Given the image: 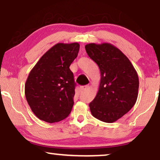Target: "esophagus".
<instances>
[{"instance_id":"34e87169","label":"esophagus","mask_w":160,"mask_h":160,"mask_svg":"<svg viewBox=\"0 0 160 160\" xmlns=\"http://www.w3.org/2000/svg\"><path fill=\"white\" fill-rule=\"evenodd\" d=\"M87 88H88V86H80V91H84L87 90Z\"/></svg>"}]
</instances>
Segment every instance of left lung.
Segmentation results:
<instances>
[{
	"instance_id": "8db88e82",
	"label": "left lung",
	"mask_w": 160,
	"mask_h": 160,
	"mask_svg": "<svg viewBox=\"0 0 160 160\" xmlns=\"http://www.w3.org/2000/svg\"><path fill=\"white\" fill-rule=\"evenodd\" d=\"M85 48L101 73L99 90L89 104L91 114L104 122H115L128 112L137 101V72L126 55L111 44L91 43Z\"/></svg>"
}]
</instances>
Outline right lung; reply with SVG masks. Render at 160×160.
<instances>
[{"instance_id":"1","label":"right lung","mask_w":160,"mask_h":160,"mask_svg":"<svg viewBox=\"0 0 160 160\" xmlns=\"http://www.w3.org/2000/svg\"><path fill=\"white\" fill-rule=\"evenodd\" d=\"M79 49L78 42L55 44L30 72L25 95L32 112L40 120L58 122L71 112L76 84L69 67Z\"/></svg>"}]
</instances>
